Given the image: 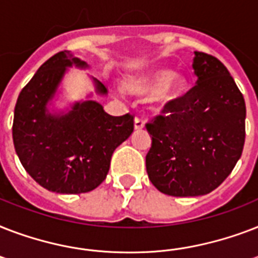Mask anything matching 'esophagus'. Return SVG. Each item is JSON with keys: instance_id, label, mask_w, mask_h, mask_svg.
Listing matches in <instances>:
<instances>
[{"instance_id": "34e87169", "label": "esophagus", "mask_w": 258, "mask_h": 258, "mask_svg": "<svg viewBox=\"0 0 258 258\" xmlns=\"http://www.w3.org/2000/svg\"><path fill=\"white\" fill-rule=\"evenodd\" d=\"M135 130H142L143 127H145V119L142 116H137L135 117Z\"/></svg>"}]
</instances>
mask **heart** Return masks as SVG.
<instances>
[{
    "label": "heart",
    "mask_w": 258,
    "mask_h": 258,
    "mask_svg": "<svg viewBox=\"0 0 258 258\" xmlns=\"http://www.w3.org/2000/svg\"><path fill=\"white\" fill-rule=\"evenodd\" d=\"M127 89L137 95H147L155 91L154 100L161 104L174 100L183 89V80L170 71L158 70L127 83Z\"/></svg>",
    "instance_id": "b5f03b06"
}]
</instances>
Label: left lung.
Instances as JSON below:
<instances>
[{
    "mask_svg": "<svg viewBox=\"0 0 258 258\" xmlns=\"http://www.w3.org/2000/svg\"><path fill=\"white\" fill-rule=\"evenodd\" d=\"M192 68L196 86L146 123L153 139L147 174L159 191L172 197L204 196L218 187L245 143V100L226 67L196 52Z\"/></svg>",
    "mask_w": 258,
    "mask_h": 258,
    "instance_id": "obj_1",
    "label": "left lung"
}]
</instances>
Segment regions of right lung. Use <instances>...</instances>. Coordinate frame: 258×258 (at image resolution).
I'll return each mask as SVG.
<instances>
[{
  "instance_id": "obj_1",
  "label": "right lung",
  "mask_w": 258,
  "mask_h": 258,
  "mask_svg": "<svg viewBox=\"0 0 258 258\" xmlns=\"http://www.w3.org/2000/svg\"><path fill=\"white\" fill-rule=\"evenodd\" d=\"M87 67L70 50L53 54L18 95L13 143L24 169L38 184L60 194L96 188L108 174L111 157L134 131V115L111 116L99 103H76L72 111L53 116L46 103L53 97L67 67ZM99 93H107L95 80Z\"/></svg>"
}]
</instances>
